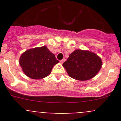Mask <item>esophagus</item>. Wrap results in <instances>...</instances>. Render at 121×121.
Instances as JSON below:
<instances>
[{
	"instance_id": "34e87169",
	"label": "esophagus",
	"mask_w": 121,
	"mask_h": 121,
	"mask_svg": "<svg viewBox=\"0 0 121 121\" xmlns=\"http://www.w3.org/2000/svg\"><path fill=\"white\" fill-rule=\"evenodd\" d=\"M65 60L64 59V58H63V59H62L61 60H60V63H63L64 61H65Z\"/></svg>"
}]
</instances>
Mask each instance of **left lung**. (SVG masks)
<instances>
[{"label":"left lung","mask_w":121,"mask_h":121,"mask_svg":"<svg viewBox=\"0 0 121 121\" xmlns=\"http://www.w3.org/2000/svg\"><path fill=\"white\" fill-rule=\"evenodd\" d=\"M69 76L80 81L93 78L102 66V60L97 54L89 51L76 50L63 64Z\"/></svg>","instance_id":"left-lung-1"}]
</instances>
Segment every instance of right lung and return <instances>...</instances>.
I'll use <instances>...</instances> for the list:
<instances>
[{"instance_id":"obj_1","label":"right lung","mask_w":121,"mask_h":121,"mask_svg":"<svg viewBox=\"0 0 121 121\" xmlns=\"http://www.w3.org/2000/svg\"><path fill=\"white\" fill-rule=\"evenodd\" d=\"M58 62L55 55L51 53L46 46L26 51L20 56L19 60L24 74L36 80L48 76L54 65Z\"/></svg>"}]
</instances>
